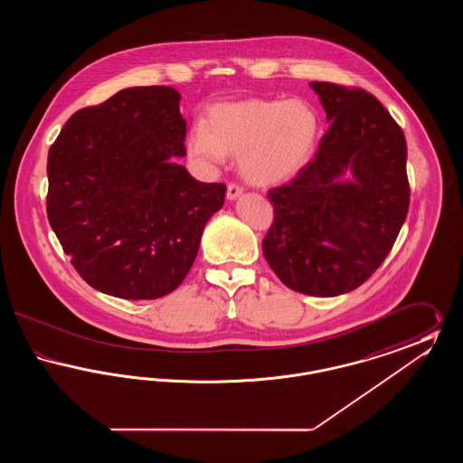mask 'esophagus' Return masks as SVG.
I'll return each mask as SVG.
<instances>
[{
  "label": "esophagus",
  "instance_id": "34e87169",
  "mask_svg": "<svg viewBox=\"0 0 463 463\" xmlns=\"http://www.w3.org/2000/svg\"><path fill=\"white\" fill-rule=\"evenodd\" d=\"M242 194V189L238 184H229L227 185V199L229 201H236Z\"/></svg>",
  "mask_w": 463,
  "mask_h": 463
}]
</instances>
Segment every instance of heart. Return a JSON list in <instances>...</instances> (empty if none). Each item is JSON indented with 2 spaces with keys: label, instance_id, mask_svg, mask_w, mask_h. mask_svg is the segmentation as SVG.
<instances>
[{
  "label": "heart",
  "instance_id": "obj_1",
  "mask_svg": "<svg viewBox=\"0 0 463 463\" xmlns=\"http://www.w3.org/2000/svg\"><path fill=\"white\" fill-rule=\"evenodd\" d=\"M319 118L302 99H250L219 104L208 125L187 137V153L204 168L240 155L241 175L255 185H276L297 175L316 149Z\"/></svg>",
  "mask_w": 463,
  "mask_h": 463
}]
</instances>
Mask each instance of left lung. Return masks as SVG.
I'll return each instance as SVG.
<instances>
[{
	"label": "left lung",
	"mask_w": 463,
	"mask_h": 463,
	"mask_svg": "<svg viewBox=\"0 0 463 463\" xmlns=\"http://www.w3.org/2000/svg\"><path fill=\"white\" fill-rule=\"evenodd\" d=\"M330 123L319 151L288 185L269 191L274 223L262 250L283 285L336 297L363 285L406 221V138L364 90L312 81Z\"/></svg>",
	"instance_id": "1"
}]
</instances>
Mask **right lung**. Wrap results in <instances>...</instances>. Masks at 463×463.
Wrapping results in <instances>:
<instances>
[{
  "mask_svg": "<svg viewBox=\"0 0 463 463\" xmlns=\"http://www.w3.org/2000/svg\"><path fill=\"white\" fill-rule=\"evenodd\" d=\"M172 87H132L74 112L48 151V221L90 287L127 300L172 293L223 206L185 156V119Z\"/></svg>",
  "mask_w": 463,
  "mask_h": 463,
  "instance_id": "1",
  "label": "right lung"
}]
</instances>
